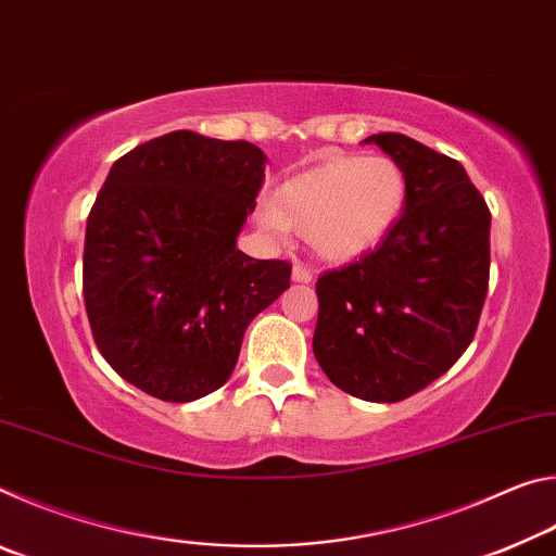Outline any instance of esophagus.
<instances>
[{
  "instance_id": "1",
  "label": "esophagus",
  "mask_w": 556,
  "mask_h": 556,
  "mask_svg": "<svg viewBox=\"0 0 556 556\" xmlns=\"http://www.w3.org/2000/svg\"><path fill=\"white\" fill-rule=\"evenodd\" d=\"M312 279L314 275L304 265H294V269H291V281H296V285H308Z\"/></svg>"
}]
</instances>
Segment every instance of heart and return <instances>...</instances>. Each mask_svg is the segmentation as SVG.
Returning <instances> with one entry per match:
<instances>
[{
  "label": "heart",
  "mask_w": 556,
  "mask_h": 556,
  "mask_svg": "<svg viewBox=\"0 0 556 556\" xmlns=\"http://www.w3.org/2000/svg\"><path fill=\"white\" fill-rule=\"evenodd\" d=\"M407 199V174L394 159L338 154L287 178L262 208V223L304 232L318 257L345 265L390 238Z\"/></svg>",
  "instance_id": "heart-1"
}]
</instances>
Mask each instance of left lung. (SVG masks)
Listing matches in <instances>:
<instances>
[{"instance_id":"left-lung-1","label":"left lung","mask_w":556,"mask_h":556,"mask_svg":"<svg viewBox=\"0 0 556 556\" xmlns=\"http://www.w3.org/2000/svg\"><path fill=\"white\" fill-rule=\"evenodd\" d=\"M365 144L404 168L407 208L378 250L318 277L314 355L353 397L400 402L473 341L491 271V211L456 159L397 131Z\"/></svg>"}]
</instances>
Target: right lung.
<instances>
[{"instance_id":"obj_1","label":"right lung","mask_w":556,"mask_h":556,"mask_svg":"<svg viewBox=\"0 0 556 556\" xmlns=\"http://www.w3.org/2000/svg\"><path fill=\"white\" fill-rule=\"evenodd\" d=\"M265 164L255 144L178 129L117 159L100 188L83 250L88 321L110 368L156 400L228 382L250 321L289 289V262L238 250Z\"/></svg>"}]
</instances>
